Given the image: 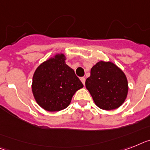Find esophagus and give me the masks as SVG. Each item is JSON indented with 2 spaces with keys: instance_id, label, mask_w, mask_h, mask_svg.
<instances>
[{
  "instance_id": "34e87169",
  "label": "esophagus",
  "mask_w": 150,
  "mask_h": 150,
  "mask_svg": "<svg viewBox=\"0 0 150 150\" xmlns=\"http://www.w3.org/2000/svg\"><path fill=\"white\" fill-rule=\"evenodd\" d=\"M80 80H81V82L83 83V85H85V81H86V78L85 77H81L80 78Z\"/></svg>"
}]
</instances>
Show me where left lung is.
<instances>
[{
    "mask_svg": "<svg viewBox=\"0 0 150 150\" xmlns=\"http://www.w3.org/2000/svg\"><path fill=\"white\" fill-rule=\"evenodd\" d=\"M85 84L95 104L105 110L119 108L128 94L126 74L111 61L97 62L91 68L90 76Z\"/></svg>",
    "mask_w": 150,
    "mask_h": 150,
    "instance_id": "8db88e82",
    "label": "left lung"
}]
</instances>
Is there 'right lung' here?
I'll return each instance as SVG.
<instances>
[{
	"instance_id": "add662e5",
	"label": "right lung",
	"mask_w": 150,
	"mask_h": 150,
	"mask_svg": "<svg viewBox=\"0 0 150 150\" xmlns=\"http://www.w3.org/2000/svg\"><path fill=\"white\" fill-rule=\"evenodd\" d=\"M66 57L57 53L37 67L31 89L36 102L49 112L64 110L75 93L83 87L74 70L66 64Z\"/></svg>"
}]
</instances>
